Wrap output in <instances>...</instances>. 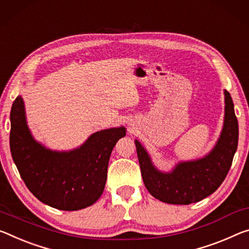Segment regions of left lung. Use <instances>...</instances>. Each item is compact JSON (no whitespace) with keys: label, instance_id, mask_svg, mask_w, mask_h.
<instances>
[{"label":"left lung","instance_id":"left-lung-1","mask_svg":"<svg viewBox=\"0 0 249 249\" xmlns=\"http://www.w3.org/2000/svg\"><path fill=\"white\" fill-rule=\"evenodd\" d=\"M225 104L224 127L214 149L202 160L178 164L172 173L157 171L143 146L135 141L143 181L155 198L168 204L188 205L206 198L220 186L238 145V122L227 90Z\"/></svg>","mask_w":249,"mask_h":249}]
</instances>
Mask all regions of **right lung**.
<instances>
[{
    "mask_svg": "<svg viewBox=\"0 0 249 249\" xmlns=\"http://www.w3.org/2000/svg\"><path fill=\"white\" fill-rule=\"evenodd\" d=\"M10 148L18 171L30 192L42 203L62 211L89 207L104 191L110 153L125 136V128L94 133L80 148L52 152L33 140L18 96L11 108Z\"/></svg>",
    "mask_w": 249,
    "mask_h": 249,
    "instance_id": "right-lung-1",
    "label": "right lung"
}]
</instances>
